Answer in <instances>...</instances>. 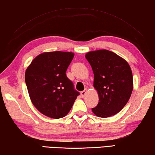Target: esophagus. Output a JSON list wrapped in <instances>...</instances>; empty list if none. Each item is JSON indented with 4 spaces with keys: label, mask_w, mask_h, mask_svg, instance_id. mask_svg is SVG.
<instances>
[{
    "label": "esophagus",
    "mask_w": 155,
    "mask_h": 155,
    "mask_svg": "<svg viewBox=\"0 0 155 155\" xmlns=\"http://www.w3.org/2000/svg\"><path fill=\"white\" fill-rule=\"evenodd\" d=\"M87 89H85L84 91H81L80 94H81V96H82V97H84L85 96V95L87 94Z\"/></svg>",
    "instance_id": "1"
}]
</instances>
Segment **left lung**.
<instances>
[{
	"label": "left lung",
	"mask_w": 155,
	"mask_h": 155,
	"mask_svg": "<svg viewBox=\"0 0 155 155\" xmlns=\"http://www.w3.org/2000/svg\"><path fill=\"white\" fill-rule=\"evenodd\" d=\"M94 75V87L99 102L91 110L101 118L118 114L127 103L133 90V76L127 61L108 50L90 51L85 55Z\"/></svg>",
	"instance_id": "1"
}]
</instances>
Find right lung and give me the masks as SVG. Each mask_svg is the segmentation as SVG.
Segmentation results:
<instances>
[{
    "instance_id": "1",
    "label": "right lung",
    "mask_w": 155,
    "mask_h": 155,
    "mask_svg": "<svg viewBox=\"0 0 155 155\" xmlns=\"http://www.w3.org/2000/svg\"><path fill=\"white\" fill-rule=\"evenodd\" d=\"M73 57L71 52H46L33 59L25 71V80L31 101L48 117H64L80 95L66 75Z\"/></svg>"
}]
</instances>
